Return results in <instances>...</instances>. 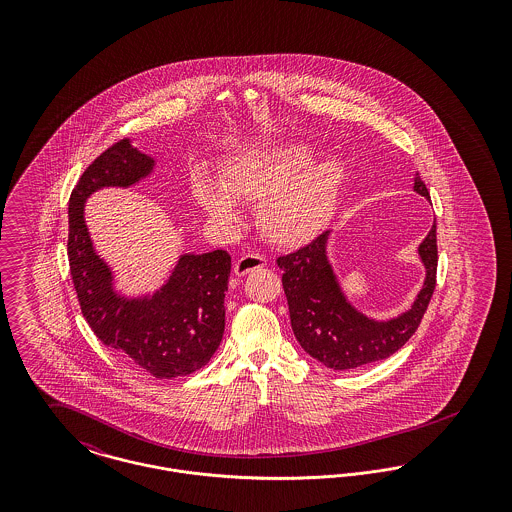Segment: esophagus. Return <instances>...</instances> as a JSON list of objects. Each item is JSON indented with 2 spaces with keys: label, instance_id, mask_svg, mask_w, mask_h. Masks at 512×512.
<instances>
[{
  "label": "esophagus",
  "instance_id": "34e87169",
  "mask_svg": "<svg viewBox=\"0 0 512 512\" xmlns=\"http://www.w3.org/2000/svg\"><path fill=\"white\" fill-rule=\"evenodd\" d=\"M263 267H267V259H265L263 255H257V253H249V255H244V257H240V259L236 261L234 272H236L238 276H245V274H249V272Z\"/></svg>",
  "mask_w": 512,
  "mask_h": 512
}]
</instances>
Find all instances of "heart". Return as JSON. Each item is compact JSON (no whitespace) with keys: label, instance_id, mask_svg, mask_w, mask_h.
<instances>
[{"label":"heart","instance_id":"obj_1","mask_svg":"<svg viewBox=\"0 0 512 512\" xmlns=\"http://www.w3.org/2000/svg\"><path fill=\"white\" fill-rule=\"evenodd\" d=\"M313 159L305 144H284L259 155H242L226 163L217 182L199 174L192 182L201 209L220 222L238 220L236 203H259L257 222L272 244H305L315 238L330 219L343 184V169L334 159ZM230 193L228 196L227 194Z\"/></svg>","mask_w":512,"mask_h":512}]
</instances>
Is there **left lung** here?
I'll return each mask as SVG.
<instances>
[{"mask_svg": "<svg viewBox=\"0 0 512 512\" xmlns=\"http://www.w3.org/2000/svg\"><path fill=\"white\" fill-rule=\"evenodd\" d=\"M414 190L430 197L418 174L414 176ZM326 242L328 232H322L311 244L276 259L278 267L284 270L282 286L288 299L295 338L313 359L334 370L359 368L388 359L418 330L436 290V224L418 247L426 267L424 286L413 307L388 322L366 318L347 303L326 259Z\"/></svg>", "mask_w": 512, "mask_h": 512, "instance_id": "1", "label": "left lung"}]
</instances>
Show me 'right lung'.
I'll use <instances>...</instances> for the list:
<instances>
[{"instance_id":"obj_1","label":"right lung","mask_w":512,"mask_h":512,"mask_svg":"<svg viewBox=\"0 0 512 512\" xmlns=\"http://www.w3.org/2000/svg\"><path fill=\"white\" fill-rule=\"evenodd\" d=\"M153 159L128 140L105 149L82 172L69 199V267L82 315L98 340L153 378H176L207 365L224 334L230 255H182L169 282L144 299L113 292L84 222V201L99 188H126L153 171Z\"/></svg>"}]
</instances>
